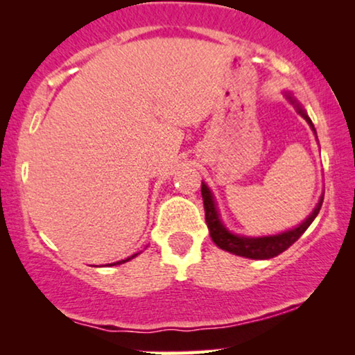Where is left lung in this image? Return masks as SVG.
I'll return each mask as SVG.
<instances>
[{"label": "left lung", "instance_id": "8db88e82", "mask_svg": "<svg viewBox=\"0 0 355 355\" xmlns=\"http://www.w3.org/2000/svg\"><path fill=\"white\" fill-rule=\"evenodd\" d=\"M286 98H288L291 103L295 106V110L299 111V114L307 121L310 128L315 132V128L312 121L305 113V110L300 106L297 100L294 98L291 94H284ZM202 198H203V207H205V221L208 230H210V236L215 244L220 247V249L231 252V254L245 257V259H254V260H266L273 259V257L283 254L286 249H289L291 245L294 244L295 241L299 239L300 236L307 231V227L312 225V221L317 218L320 208H322L323 203V196L320 197V200L315 207V210L310 213V216L304 223H300L297 227L294 230H289L286 232H281V234L275 236H263V237H247V236H237L232 234L231 231H227L225 225H223L220 220V215H218L215 198H213V193L210 189H208L207 184L202 182Z\"/></svg>", "mask_w": 355, "mask_h": 355}]
</instances>
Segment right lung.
I'll return each mask as SVG.
<instances>
[{
    "mask_svg": "<svg viewBox=\"0 0 355 355\" xmlns=\"http://www.w3.org/2000/svg\"><path fill=\"white\" fill-rule=\"evenodd\" d=\"M134 257H137V254H134L132 257H128V259L125 260H121V261H116V263H110V266H113V265H119V263H125V261H129V260H132Z\"/></svg>",
    "mask_w": 355,
    "mask_h": 355,
    "instance_id": "obj_1",
    "label": "right lung"
}]
</instances>
